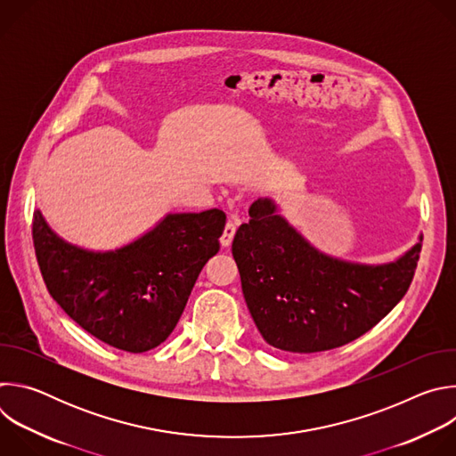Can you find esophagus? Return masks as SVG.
Masks as SVG:
<instances>
[{
    "label": "esophagus",
    "mask_w": 456,
    "mask_h": 456,
    "mask_svg": "<svg viewBox=\"0 0 456 456\" xmlns=\"http://www.w3.org/2000/svg\"><path fill=\"white\" fill-rule=\"evenodd\" d=\"M236 227H238V220H229V222L225 224L224 234H222V238H220V241H222L224 247H229V245L232 243V238H234V234H236Z\"/></svg>",
    "instance_id": "34e87169"
}]
</instances>
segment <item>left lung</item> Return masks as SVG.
I'll use <instances>...</instances> for the list:
<instances>
[{"label":"left lung","instance_id":"obj_1","mask_svg":"<svg viewBox=\"0 0 456 456\" xmlns=\"http://www.w3.org/2000/svg\"><path fill=\"white\" fill-rule=\"evenodd\" d=\"M232 240L248 312L264 339L292 354L339 348L361 338L404 297L422 236L397 262L362 265L319 252L257 199Z\"/></svg>","mask_w":456,"mask_h":456}]
</instances>
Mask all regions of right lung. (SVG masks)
<instances>
[{"label": "right lung", "instance_id": "1", "mask_svg": "<svg viewBox=\"0 0 456 456\" xmlns=\"http://www.w3.org/2000/svg\"><path fill=\"white\" fill-rule=\"evenodd\" d=\"M224 227L220 209L176 213L134 243L94 252L61 240L36 211L32 240L57 305L99 341L142 354L175 330Z\"/></svg>", "mask_w": 456, "mask_h": 456}]
</instances>
